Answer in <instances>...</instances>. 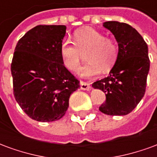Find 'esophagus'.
<instances>
[{"mask_svg": "<svg viewBox=\"0 0 157 157\" xmlns=\"http://www.w3.org/2000/svg\"><path fill=\"white\" fill-rule=\"evenodd\" d=\"M81 88H82V90H86V91H88V90H90V88H91L90 83L86 82H81Z\"/></svg>", "mask_w": 157, "mask_h": 157, "instance_id": "34e87169", "label": "esophagus"}]
</instances>
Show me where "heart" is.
I'll return each mask as SVG.
<instances>
[{
	"label": "heart",
	"instance_id": "b5f03b06",
	"mask_svg": "<svg viewBox=\"0 0 157 157\" xmlns=\"http://www.w3.org/2000/svg\"><path fill=\"white\" fill-rule=\"evenodd\" d=\"M74 44L64 40L60 44L59 54L63 65L72 72L81 67L83 54H86V64L82 75L91 77L98 75L103 69L107 71L112 68L118 58V47L112 39L104 37L102 33L92 28L76 30L73 34Z\"/></svg>",
	"mask_w": 157,
	"mask_h": 157
}]
</instances>
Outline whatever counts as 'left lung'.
<instances>
[{"instance_id": "left-lung-1", "label": "left lung", "mask_w": 157, "mask_h": 157, "mask_svg": "<svg viewBox=\"0 0 157 157\" xmlns=\"http://www.w3.org/2000/svg\"><path fill=\"white\" fill-rule=\"evenodd\" d=\"M103 26L118 42V58L109 76L92 83V86L105 93L106 101L99 107L101 112L126 115L145 95L150 70L148 47L142 36L127 23L109 21Z\"/></svg>"}]
</instances>
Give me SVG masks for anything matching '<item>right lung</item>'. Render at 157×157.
Returning a JSON list of instances; mask_svg holds the SVG:
<instances>
[{
    "mask_svg": "<svg viewBox=\"0 0 157 157\" xmlns=\"http://www.w3.org/2000/svg\"><path fill=\"white\" fill-rule=\"evenodd\" d=\"M66 27L38 25L19 39L11 71L16 101L29 118L39 122L65 115L80 81L63 65L59 48Z\"/></svg>",
    "mask_w": 157,
    "mask_h": 157,
    "instance_id": "right-lung-1",
    "label": "right lung"
}]
</instances>
